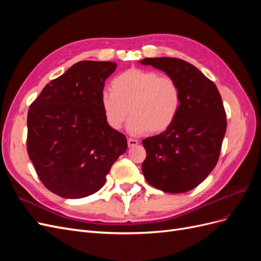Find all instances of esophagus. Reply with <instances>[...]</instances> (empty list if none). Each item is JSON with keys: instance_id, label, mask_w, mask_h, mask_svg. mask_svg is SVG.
Wrapping results in <instances>:
<instances>
[{"instance_id": "esophagus-1", "label": "esophagus", "mask_w": 261, "mask_h": 261, "mask_svg": "<svg viewBox=\"0 0 261 261\" xmlns=\"http://www.w3.org/2000/svg\"><path fill=\"white\" fill-rule=\"evenodd\" d=\"M139 144V141L136 139H133V138H128L127 139V145L128 148H133V147H136Z\"/></svg>"}]
</instances>
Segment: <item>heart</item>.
Instances as JSON below:
<instances>
[{"label":"heart","instance_id":"obj_1","mask_svg":"<svg viewBox=\"0 0 261 261\" xmlns=\"http://www.w3.org/2000/svg\"><path fill=\"white\" fill-rule=\"evenodd\" d=\"M110 89L101 92L100 106L107 124L114 130L122 128L129 113L133 116L127 130L132 135L162 133L178 115L180 89L170 76L129 68L113 78Z\"/></svg>","mask_w":261,"mask_h":261}]
</instances>
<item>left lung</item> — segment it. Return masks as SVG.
Instances as JSON below:
<instances>
[{
  "label": "left lung",
  "mask_w": 261,
  "mask_h": 261,
  "mask_svg": "<svg viewBox=\"0 0 261 261\" xmlns=\"http://www.w3.org/2000/svg\"><path fill=\"white\" fill-rule=\"evenodd\" d=\"M174 80L181 103L174 123L143 140L147 156L143 173L148 183L165 193L178 194L198 186L215 169L226 132L222 98L215 83L191 63L175 58H147Z\"/></svg>",
  "instance_id": "1"
}]
</instances>
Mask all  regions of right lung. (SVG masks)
Instances as JSON below:
<instances>
[{
    "label": "right lung",
    "mask_w": 261,
    "mask_h": 261,
    "mask_svg": "<svg viewBox=\"0 0 261 261\" xmlns=\"http://www.w3.org/2000/svg\"><path fill=\"white\" fill-rule=\"evenodd\" d=\"M114 62L81 61L51 81L31 103L27 151L42 184L78 199L105 185L127 139L107 124L100 106Z\"/></svg>",
    "instance_id": "right-lung-1"
}]
</instances>
